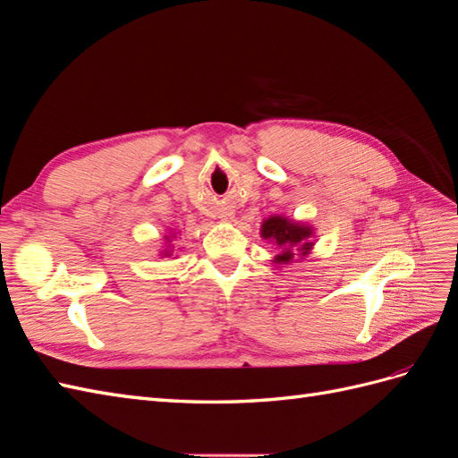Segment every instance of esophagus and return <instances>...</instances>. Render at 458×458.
I'll use <instances>...</instances> for the list:
<instances>
[{
    "mask_svg": "<svg viewBox=\"0 0 458 458\" xmlns=\"http://www.w3.org/2000/svg\"><path fill=\"white\" fill-rule=\"evenodd\" d=\"M221 219H223V221H231V219H233V214H231V211H225V214L221 216Z\"/></svg>",
    "mask_w": 458,
    "mask_h": 458,
    "instance_id": "obj_1",
    "label": "esophagus"
}]
</instances>
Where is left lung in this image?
Masks as SVG:
<instances>
[{
  "instance_id": "obj_1",
  "label": "left lung",
  "mask_w": 458,
  "mask_h": 458,
  "mask_svg": "<svg viewBox=\"0 0 458 458\" xmlns=\"http://www.w3.org/2000/svg\"><path fill=\"white\" fill-rule=\"evenodd\" d=\"M260 235L277 249V254L272 260L277 266L293 262L295 256L305 259L315 247V242L310 241L315 237V229L309 223H299L284 216H270L264 219L260 225Z\"/></svg>"
}]
</instances>
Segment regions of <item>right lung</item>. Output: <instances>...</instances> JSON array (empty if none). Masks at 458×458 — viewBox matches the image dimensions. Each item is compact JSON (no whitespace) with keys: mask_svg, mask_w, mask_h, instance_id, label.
Listing matches in <instances>:
<instances>
[{"mask_svg":"<svg viewBox=\"0 0 458 458\" xmlns=\"http://www.w3.org/2000/svg\"><path fill=\"white\" fill-rule=\"evenodd\" d=\"M173 239H174L173 231L169 233V235H165V249L161 250V256H173V244H171Z\"/></svg>","mask_w":458,"mask_h":458,"instance_id":"obj_1","label":"right lung"}]
</instances>
